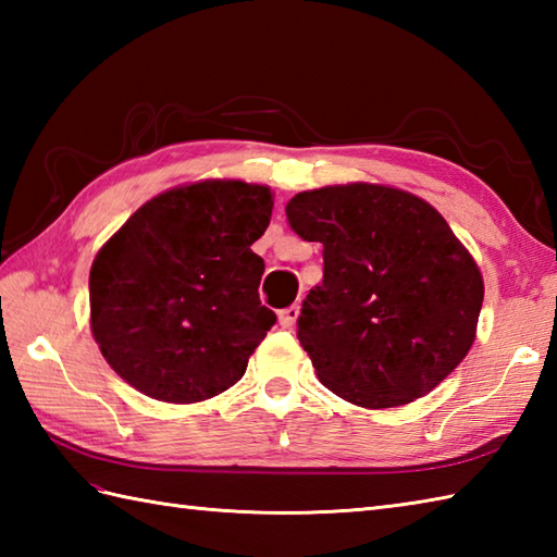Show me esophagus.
Here are the masks:
<instances>
[{"instance_id":"1","label":"esophagus","mask_w":557,"mask_h":557,"mask_svg":"<svg viewBox=\"0 0 557 557\" xmlns=\"http://www.w3.org/2000/svg\"><path fill=\"white\" fill-rule=\"evenodd\" d=\"M299 313H301V306H299V304H292V306H287V309H282V311L277 313V318H280V325H282V327H287V330H292L294 325H297V318H299Z\"/></svg>"}]
</instances>
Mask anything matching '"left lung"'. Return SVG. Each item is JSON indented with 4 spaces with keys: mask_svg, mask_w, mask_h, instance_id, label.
I'll list each match as a JSON object with an SVG mask.
<instances>
[{
    "mask_svg": "<svg viewBox=\"0 0 557 557\" xmlns=\"http://www.w3.org/2000/svg\"><path fill=\"white\" fill-rule=\"evenodd\" d=\"M289 227L323 244V282L297 321L321 383L366 409L429 395L474 345L476 260L423 198L381 184L301 191Z\"/></svg>",
    "mask_w": 557,
    "mask_h": 557,
    "instance_id": "obj_1",
    "label": "left lung"
}]
</instances>
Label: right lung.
Listing matches in <instances>:
<instances>
[{"mask_svg":"<svg viewBox=\"0 0 557 557\" xmlns=\"http://www.w3.org/2000/svg\"><path fill=\"white\" fill-rule=\"evenodd\" d=\"M272 215L268 186L206 180L128 218L90 268V330L102 357L152 399L191 405L242 381L277 315L258 299L251 244Z\"/></svg>","mask_w":557,"mask_h":557,"instance_id":"add662e5","label":"right lung"}]
</instances>
